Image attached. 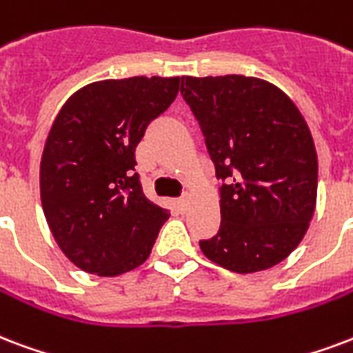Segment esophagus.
<instances>
[{"mask_svg": "<svg viewBox=\"0 0 353 353\" xmlns=\"http://www.w3.org/2000/svg\"><path fill=\"white\" fill-rule=\"evenodd\" d=\"M177 209H179V211H185V209H187V205H188V196L187 194H183L181 198H177Z\"/></svg>", "mask_w": 353, "mask_h": 353, "instance_id": "esophagus-1", "label": "esophagus"}]
</instances>
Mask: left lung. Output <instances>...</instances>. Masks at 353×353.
<instances>
[{"label":"left lung","mask_w":353,"mask_h":353,"mask_svg":"<svg viewBox=\"0 0 353 353\" xmlns=\"http://www.w3.org/2000/svg\"><path fill=\"white\" fill-rule=\"evenodd\" d=\"M220 187L219 233L207 259L239 274L278 265L300 244L316 203L319 161L296 105L244 75L181 77Z\"/></svg>","instance_id":"1"}]
</instances>
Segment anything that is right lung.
<instances>
[{
  "mask_svg": "<svg viewBox=\"0 0 353 353\" xmlns=\"http://www.w3.org/2000/svg\"><path fill=\"white\" fill-rule=\"evenodd\" d=\"M179 77H128L81 88L51 125L40 163V200L55 241L88 274L141 266L170 212L148 200L134 150L170 107Z\"/></svg>",
  "mask_w": 353,
  "mask_h": 353,
  "instance_id": "add662e5",
  "label": "right lung"
}]
</instances>
